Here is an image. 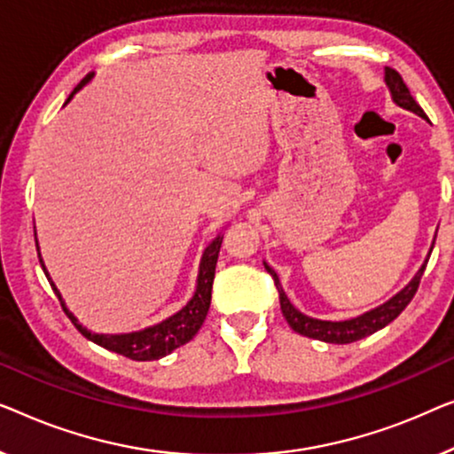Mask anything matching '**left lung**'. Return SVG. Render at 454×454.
Here are the masks:
<instances>
[{
	"mask_svg": "<svg viewBox=\"0 0 454 454\" xmlns=\"http://www.w3.org/2000/svg\"><path fill=\"white\" fill-rule=\"evenodd\" d=\"M385 84L388 88V92H391V98L395 105L405 108V111L416 113L421 119L427 121L426 113L421 111V106L416 100H413L410 90H407L403 78H401L395 69L385 67ZM432 248H434V242H432ZM432 248H430V253H432ZM263 265H265V270L271 273L273 282H276V288L279 292V304H282V315L286 317V321H288V325L294 331H296V333L310 337V340L325 341V343H352V341L362 340V337L376 333V331H380L382 327H387L388 323L395 321V318H397L401 312L405 310V306L411 302L413 296H416L419 279H421V276H424V270L427 265V259L424 261V265L419 267V271L411 278V282L407 284L403 290L395 294L393 298H388L385 304L376 306V309L364 312V315H360V317L348 318V321H323V318H312L309 315H304V312H300L296 306L290 302V298L286 296L282 284H279L278 273L273 271L271 267L265 263V261H263Z\"/></svg>",
	"mask_w": 454,
	"mask_h": 454,
	"instance_id": "obj_1",
	"label": "left lung"
}]
</instances>
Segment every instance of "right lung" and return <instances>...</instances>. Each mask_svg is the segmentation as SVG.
<instances>
[{
  "label": "right lung",
  "mask_w": 454,
  "mask_h": 454,
  "mask_svg": "<svg viewBox=\"0 0 454 454\" xmlns=\"http://www.w3.org/2000/svg\"><path fill=\"white\" fill-rule=\"evenodd\" d=\"M92 78H94V72L88 74L86 78L74 88V92L67 97L66 105ZM222 239H224V236L218 234L206 247V251H203L201 261H200V273H197L195 292H193V296H191L189 302L184 304L181 310L175 312V315L164 318V321L150 325V327H145V329L131 331V333H94V331L84 327V325H82L78 318L74 317V312H69V309L66 306V300H63L61 292L57 290L55 282L51 279L47 267H44L41 253H38V261H41L44 276H47L51 288H53V292H55V296L59 298V302L63 306V310H66V315L69 317V321L75 325V329H78L80 333L86 337V340L94 341L97 346L108 349V352L121 354V356L131 357V360H137V362H148V360H160V357L168 356L170 352H175L176 348H181V346H184V343H189L191 340H193L197 331L201 329V325L207 317L209 304H212V286H214L215 263H218ZM36 251H38V240H36Z\"/></svg>",
  "instance_id": "right-lung-1"
}]
</instances>
